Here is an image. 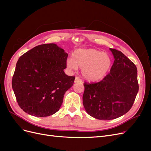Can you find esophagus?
<instances>
[{
  "mask_svg": "<svg viewBox=\"0 0 151 151\" xmlns=\"http://www.w3.org/2000/svg\"><path fill=\"white\" fill-rule=\"evenodd\" d=\"M74 83H82V81H81V79L79 78V77H76V79H75V81H74Z\"/></svg>",
  "mask_w": 151,
  "mask_h": 151,
  "instance_id": "34e87169",
  "label": "esophagus"
}]
</instances>
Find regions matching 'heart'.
<instances>
[{
	"label": "heart",
	"mask_w": 151,
	"mask_h": 151,
	"mask_svg": "<svg viewBox=\"0 0 151 151\" xmlns=\"http://www.w3.org/2000/svg\"><path fill=\"white\" fill-rule=\"evenodd\" d=\"M111 65L109 55L93 48L77 49L73 52L72 58L67 61V65L70 69L81 68L83 77L91 82L103 79L110 70Z\"/></svg>",
	"instance_id": "b5f03b06"
}]
</instances>
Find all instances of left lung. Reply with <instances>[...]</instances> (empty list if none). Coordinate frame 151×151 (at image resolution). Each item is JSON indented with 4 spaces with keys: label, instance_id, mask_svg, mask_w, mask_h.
<instances>
[{
    "label": "left lung",
    "instance_id": "obj_1",
    "mask_svg": "<svg viewBox=\"0 0 151 151\" xmlns=\"http://www.w3.org/2000/svg\"><path fill=\"white\" fill-rule=\"evenodd\" d=\"M111 50L115 61L108 74L98 83H84L83 105L98 120L115 119L129 111L139 91L137 69L120 51Z\"/></svg>",
    "mask_w": 151,
    "mask_h": 151
}]
</instances>
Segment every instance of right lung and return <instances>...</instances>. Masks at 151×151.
<instances>
[{
	"mask_svg": "<svg viewBox=\"0 0 151 151\" xmlns=\"http://www.w3.org/2000/svg\"><path fill=\"white\" fill-rule=\"evenodd\" d=\"M68 54L56 44L38 45L18 60L12 87L20 108L29 115L45 117L60 109L75 76L65 74Z\"/></svg>",
	"mask_w": 151,
	"mask_h": 151,
	"instance_id": "obj_1",
	"label": "right lung"
}]
</instances>
